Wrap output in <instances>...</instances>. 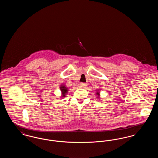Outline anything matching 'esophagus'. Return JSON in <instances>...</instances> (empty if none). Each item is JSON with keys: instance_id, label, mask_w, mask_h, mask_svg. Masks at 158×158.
<instances>
[{"instance_id": "obj_1", "label": "esophagus", "mask_w": 158, "mask_h": 158, "mask_svg": "<svg viewBox=\"0 0 158 158\" xmlns=\"http://www.w3.org/2000/svg\"><path fill=\"white\" fill-rule=\"evenodd\" d=\"M86 86H87V85H86V83H81L79 84V87H81V88H86Z\"/></svg>"}]
</instances>
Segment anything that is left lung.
Wrapping results in <instances>:
<instances>
[{"label":"left lung","instance_id":"obj_1","mask_svg":"<svg viewBox=\"0 0 158 158\" xmlns=\"http://www.w3.org/2000/svg\"><path fill=\"white\" fill-rule=\"evenodd\" d=\"M97 94H96V95H98V97H100V95H99V91H97V92H95Z\"/></svg>","mask_w":158,"mask_h":158}]
</instances>
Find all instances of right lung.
<instances>
[{
  "instance_id": "add662e5",
  "label": "right lung",
  "mask_w": 158,
  "mask_h": 158,
  "mask_svg": "<svg viewBox=\"0 0 158 158\" xmlns=\"http://www.w3.org/2000/svg\"><path fill=\"white\" fill-rule=\"evenodd\" d=\"M60 90L61 91V93H62V98H63V97H65V96L66 95L67 93L68 92V88H66L64 85H61V86L60 87Z\"/></svg>"
}]
</instances>
